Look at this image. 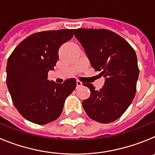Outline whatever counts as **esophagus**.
<instances>
[{
	"mask_svg": "<svg viewBox=\"0 0 155 155\" xmlns=\"http://www.w3.org/2000/svg\"><path fill=\"white\" fill-rule=\"evenodd\" d=\"M76 83H77V87H81V86H82V83L80 81H77Z\"/></svg>",
	"mask_w": 155,
	"mask_h": 155,
	"instance_id": "esophagus-1",
	"label": "esophagus"
}]
</instances>
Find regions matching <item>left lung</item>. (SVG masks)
Here are the masks:
<instances>
[{
  "instance_id": "1",
  "label": "left lung",
  "mask_w": 155,
  "mask_h": 155,
  "mask_svg": "<svg viewBox=\"0 0 155 155\" xmlns=\"http://www.w3.org/2000/svg\"><path fill=\"white\" fill-rule=\"evenodd\" d=\"M74 35L84 48L91 65L105 78L103 87L97 91L84 84L91 95L83 107L91 120L109 124L126 112L134 99L139 75L134 48L118 34L108 29L78 28Z\"/></svg>"
}]
</instances>
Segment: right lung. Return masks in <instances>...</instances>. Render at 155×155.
Returning <instances> with one entry per match:
<instances>
[{"instance_id": "1", "label": "right lung", "mask_w": 155, "mask_h": 155, "mask_svg": "<svg viewBox=\"0 0 155 155\" xmlns=\"http://www.w3.org/2000/svg\"><path fill=\"white\" fill-rule=\"evenodd\" d=\"M73 35V29L31 34L8 57V91L19 113L31 123L44 125L57 120L62 113L66 98L76 87L74 78L63 84L47 80L48 72L58 61L59 49Z\"/></svg>"}]
</instances>
